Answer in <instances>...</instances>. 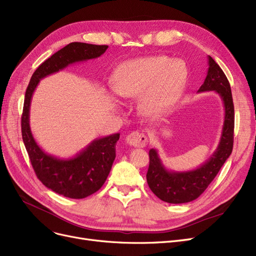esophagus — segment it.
Masks as SVG:
<instances>
[{
    "instance_id": "34e87169",
    "label": "esophagus",
    "mask_w": 256,
    "mask_h": 256,
    "mask_svg": "<svg viewBox=\"0 0 256 256\" xmlns=\"http://www.w3.org/2000/svg\"><path fill=\"white\" fill-rule=\"evenodd\" d=\"M128 146L135 148H144L148 144V137L140 132H132L126 138Z\"/></svg>"
}]
</instances>
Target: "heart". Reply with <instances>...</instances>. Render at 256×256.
I'll list each match as a JSON object with an SVG mask.
<instances>
[{"label":"heart","instance_id":"heart-1","mask_svg":"<svg viewBox=\"0 0 256 256\" xmlns=\"http://www.w3.org/2000/svg\"><path fill=\"white\" fill-rule=\"evenodd\" d=\"M187 75V66L181 60L168 56L136 58L118 66L113 77V91L122 98L139 96L141 112L157 116L180 97Z\"/></svg>","mask_w":256,"mask_h":256}]
</instances>
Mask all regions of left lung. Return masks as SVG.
Masks as SVG:
<instances>
[{
    "label": "left lung",
    "mask_w": 256,
    "mask_h": 256,
    "mask_svg": "<svg viewBox=\"0 0 256 256\" xmlns=\"http://www.w3.org/2000/svg\"><path fill=\"white\" fill-rule=\"evenodd\" d=\"M208 72L198 92L216 91L225 108V119L218 146L214 154L198 168L190 172H168L157 150H150V166L146 174L150 190L160 200L170 204L192 202L201 196L229 158L233 148L234 132V106H233L230 84L225 73L214 60L208 56Z\"/></svg>",
    "instance_id": "1"
}]
</instances>
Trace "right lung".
<instances>
[{"label":"right lung","instance_id":"add662e5","mask_svg":"<svg viewBox=\"0 0 256 256\" xmlns=\"http://www.w3.org/2000/svg\"><path fill=\"white\" fill-rule=\"evenodd\" d=\"M108 49L106 45L71 42L46 60L32 74L27 86L23 114L22 137L38 179L58 194L70 198H84L102 188L112 168L116 157V143L120 134L94 140L71 159H58L44 152L32 136L29 126V110L33 92L40 80L66 66L99 58Z\"/></svg>","mask_w":256,"mask_h":256}]
</instances>
